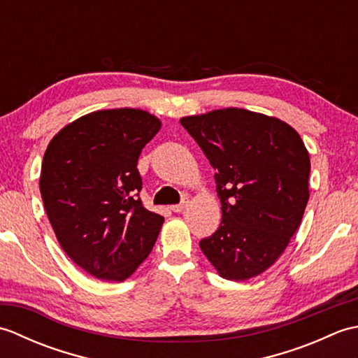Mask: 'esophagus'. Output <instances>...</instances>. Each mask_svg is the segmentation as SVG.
I'll return each instance as SVG.
<instances>
[{"label":"esophagus","mask_w":358,"mask_h":358,"mask_svg":"<svg viewBox=\"0 0 358 358\" xmlns=\"http://www.w3.org/2000/svg\"><path fill=\"white\" fill-rule=\"evenodd\" d=\"M187 206H189V196H183V200H181L180 204H175V206H172V210L180 214V212H183Z\"/></svg>","instance_id":"1"}]
</instances>
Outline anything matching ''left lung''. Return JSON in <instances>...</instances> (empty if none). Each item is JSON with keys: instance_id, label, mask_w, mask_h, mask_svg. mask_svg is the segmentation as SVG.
<instances>
[{"instance_id": "obj_1", "label": "left lung", "mask_w": 358, "mask_h": 358, "mask_svg": "<svg viewBox=\"0 0 358 358\" xmlns=\"http://www.w3.org/2000/svg\"><path fill=\"white\" fill-rule=\"evenodd\" d=\"M215 169L222 223L200 241L220 277L260 275L285 252L309 200L305 143L285 121L238 108L180 120Z\"/></svg>"}]
</instances>
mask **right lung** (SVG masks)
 Segmentation results:
<instances>
[{"label": "right lung", "mask_w": 358, "mask_h": 358, "mask_svg": "<svg viewBox=\"0 0 358 358\" xmlns=\"http://www.w3.org/2000/svg\"><path fill=\"white\" fill-rule=\"evenodd\" d=\"M162 121L141 109L96 110L44 152L40 191L64 252L90 275L123 281L146 260L164 218L143 206L136 169Z\"/></svg>", "instance_id": "1"}]
</instances>
